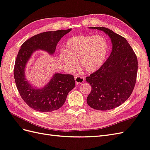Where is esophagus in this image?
<instances>
[{"label":"esophagus","mask_w":150,"mask_h":150,"mask_svg":"<svg viewBox=\"0 0 150 150\" xmlns=\"http://www.w3.org/2000/svg\"><path fill=\"white\" fill-rule=\"evenodd\" d=\"M84 77L81 76H76L75 77V83L76 84H81L84 82Z\"/></svg>","instance_id":"1"}]
</instances>
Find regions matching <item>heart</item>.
<instances>
[{
  "mask_svg": "<svg viewBox=\"0 0 150 150\" xmlns=\"http://www.w3.org/2000/svg\"><path fill=\"white\" fill-rule=\"evenodd\" d=\"M108 52V44L100 35H76L67 40L65 49L59 52V58L69 70L78 64L84 70L91 73L104 64Z\"/></svg>",
  "mask_w": 150,
  "mask_h": 150,
  "instance_id": "b5f03b06",
  "label": "heart"
}]
</instances>
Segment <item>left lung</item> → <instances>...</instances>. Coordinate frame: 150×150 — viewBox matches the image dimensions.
I'll list each match as a JSON object with an SVG mask.
<instances>
[{"mask_svg":"<svg viewBox=\"0 0 150 150\" xmlns=\"http://www.w3.org/2000/svg\"><path fill=\"white\" fill-rule=\"evenodd\" d=\"M89 28L108 35L112 51L102 67L86 79L92 87L87 103L95 110H112L123 104L131 95L136 81L137 59L124 37L107 28Z\"/></svg>","mask_w":150,"mask_h":150,"instance_id":"8db88e82","label":"left lung"}]
</instances>
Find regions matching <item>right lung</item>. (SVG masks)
<instances>
[{"instance_id":"add662e5","label":"right lung","mask_w":150,"mask_h":150,"mask_svg":"<svg viewBox=\"0 0 150 150\" xmlns=\"http://www.w3.org/2000/svg\"><path fill=\"white\" fill-rule=\"evenodd\" d=\"M71 30V28L59 30L37 34L26 40L18 52L14 69L17 89L26 104L38 112H50L60 108L69 92L75 87V79L72 75L56 73L44 87L38 89L26 80V64L37 50H42L52 55L61 38Z\"/></svg>"}]
</instances>
